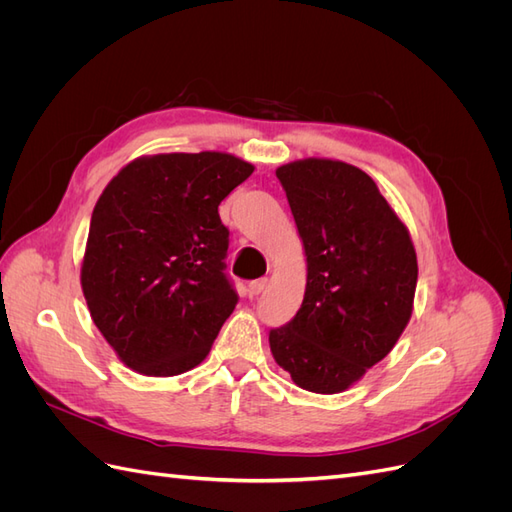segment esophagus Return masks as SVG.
Here are the masks:
<instances>
[{
	"label": "esophagus",
	"instance_id": "1",
	"mask_svg": "<svg viewBox=\"0 0 512 512\" xmlns=\"http://www.w3.org/2000/svg\"><path fill=\"white\" fill-rule=\"evenodd\" d=\"M265 286H267V277H260V280L250 282V286H247V292H250V297H258V294L265 290Z\"/></svg>",
	"mask_w": 512,
	"mask_h": 512
}]
</instances>
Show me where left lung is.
Wrapping results in <instances>:
<instances>
[{"label": "left lung", "instance_id": "8db88e82", "mask_svg": "<svg viewBox=\"0 0 512 512\" xmlns=\"http://www.w3.org/2000/svg\"><path fill=\"white\" fill-rule=\"evenodd\" d=\"M307 258L297 316L269 333L275 363L333 395L393 350L412 316L416 252L378 185L352 164L307 158L275 170Z\"/></svg>", "mask_w": 512, "mask_h": 512}]
</instances>
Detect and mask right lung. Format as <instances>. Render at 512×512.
<instances>
[{"label":"right lung","instance_id":"add662e5","mask_svg":"<svg viewBox=\"0 0 512 512\" xmlns=\"http://www.w3.org/2000/svg\"><path fill=\"white\" fill-rule=\"evenodd\" d=\"M252 173L222 151L158 153L123 166L98 198L81 286L91 320L138 374L203 363L235 309L218 207Z\"/></svg>","mask_w":512,"mask_h":512}]
</instances>
